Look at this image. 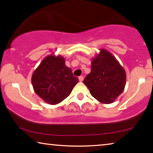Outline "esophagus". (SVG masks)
Masks as SVG:
<instances>
[{
	"mask_svg": "<svg viewBox=\"0 0 153 153\" xmlns=\"http://www.w3.org/2000/svg\"><path fill=\"white\" fill-rule=\"evenodd\" d=\"M78 79H79V82H82L83 79H84V77L83 76H79L78 77Z\"/></svg>",
	"mask_w": 153,
	"mask_h": 153,
	"instance_id": "esophagus-1",
	"label": "esophagus"
}]
</instances>
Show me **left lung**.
<instances>
[{"label":"left lung","mask_w":153,"mask_h":153,"mask_svg":"<svg viewBox=\"0 0 153 153\" xmlns=\"http://www.w3.org/2000/svg\"><path fill=\"white\" fill-rule=\"evenodd\" d=\"M100 51L91 61V71L83 82L97 101L111 104L124 89L126 72L111 52L104 49Z\"/></svg>","instance_id":"obj_1"}]
</instances>
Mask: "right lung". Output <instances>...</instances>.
<instances>
[{
	"mask_svg": "<svg viewBox=\"0 0 153 153\" xmlns=\"http://www.w3.org/2000/svg\"><path fill=\"white\" fill-rule=\"evenodd\" d=\"M78 78L65 65L62 56L49 55L43 59L31 77L36 94L49 104H57L69 96Z\"/></svg>",
	"mask_w": 153,
	"mask_h": 153,
	"instance_id": "add662e5",
	"label": "right lung"
}]
</instances>
